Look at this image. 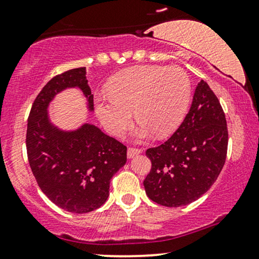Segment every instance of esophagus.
I'll return each mask as SVG.
<instances>
[{"mask_svg": "<svg viewBox=\"0 0 259 259\" xmlns=\"http://www.w3.org/2000/svg\"><path fill=\"white\" fill-rule=\"evenodd\" d=\"M139 153H141V150L140 148H134V147H130L128 150H127V157L128 158H133L138 155Z\"/></svg>", "mask_w": 259, "mask_h": 259, "instance_id": "obj_1", "label": "esophagus"}]
</instances>
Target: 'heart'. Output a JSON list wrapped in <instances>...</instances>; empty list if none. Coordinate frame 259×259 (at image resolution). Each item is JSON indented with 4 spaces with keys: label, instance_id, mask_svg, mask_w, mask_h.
<instances>
[{
    "label": "heart",
    "instance_id": "obj_1",
    "mask_svg": "<svg viewBox=\"0 0 259 259\" xmlns=\"http://www.w3.org/2000/svg\"><path fill=\"white\" fill-rule=\"evenodd\" d=\"M190 77L179 67L137 66L113 76L107 94L95 98V111L106 130L121 137L130 128L133 111L140 123L137 139L157 133L167 137L180 126L189 109Z\"/></svg>",
    "mask_w": 259,
    "mask_h": 259
}]
</instances>
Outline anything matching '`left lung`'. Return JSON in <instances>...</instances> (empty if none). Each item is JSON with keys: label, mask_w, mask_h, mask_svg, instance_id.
<instances>
[{"label": "left lung", "mask_w": 259, "mask_h": 259, "mask_svg": "<svg viewBox=\"0 0 259 259\" xmlns=\"http://www.w3.org/2000/svg\"><path fill=\"white\" fill-rule=\"evenodd\" d=\"M228 126L221 102L201 80L179 128L146 155L152 167L144 180L151 200L178 207L200 198L218 178L228 153Z\"/></svg>", "instance_id": "1"}]
</instances>
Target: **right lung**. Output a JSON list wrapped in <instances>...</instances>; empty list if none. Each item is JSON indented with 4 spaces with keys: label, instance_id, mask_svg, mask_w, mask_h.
Returning <instances> with one entry per match:
<instances>
[{
    "label": "right lung",
    "instance_id": "obj_1",
    "mask_svg": "<svg viewBox=\"0 0 259 259\" xmlns=\"http://www.w3.org/2000/svg\"><path fill=\"white\" fill-rule=\"evenodd\" d=\"M67 87L81 88L93 109L86 67L53 77L37 94L28 116L27 155L37 185L53 203L73 213H87L107 200L112 177L126 164L127 147L90 123L75 132L52 126L48 104Z\"/></svg>",
    "mask_w": 259,
    "mask_h": 259
}]
</instances>
